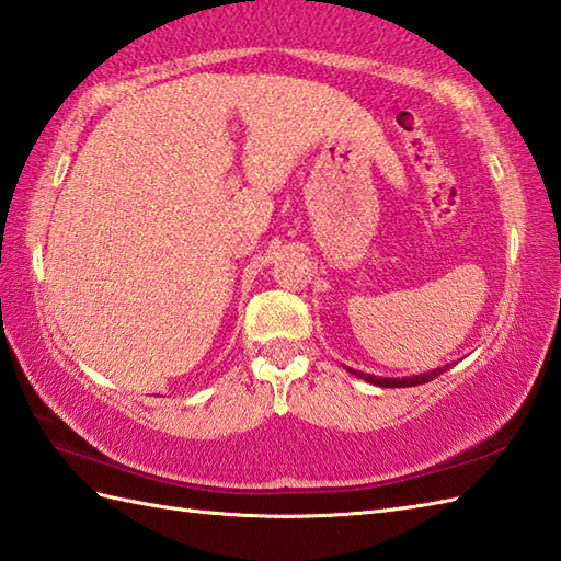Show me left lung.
Wrapping results in <instances>:
<instances>
[{"label":"left lung","mask_w":561,"mask_h":561,"mask_svg":"<svg viewBox=\"0 0 561 561\" xmlns=\"http://www.w3.org/2000/svg\"><path fill=\"white\" fill-rule=\"evenodd\" d=\"M446 368L448 366L434 368V371H426V374H420V376H410V378H378V376L364 374V371H354V368H347V371L354 374L356 378H364L366 383H374V386H380V388H410V386H422V383H426V380H434L436 376L444 374Z\"/></svg>","instance_id":"8db88e82"}]
</instances>
